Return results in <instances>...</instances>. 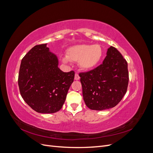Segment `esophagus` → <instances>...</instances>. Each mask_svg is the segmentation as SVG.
Returning a JSON list of instances; mask_svg holds the SVG:
<instances>
[{
  "label": "esophagus",
  "mask_w": 153,
  "mask_h": 153,
  "mask_svg": "<svg viewBox=\"0 0 153 153\" xmlns=\"http://www.w3.org/2000/svg\"><path fill=\"white\" fill-rule=\"evenodd\" d=\"M80 79V76L78 75V74L77 73H75V80H78Z\"/></svg>",
  "instance_id": "1"
}]
</instances>
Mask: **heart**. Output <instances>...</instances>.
<instances>
[{"instance_id": "b5f03b06", "label": "heart", "mask_w": 153, "mask_h": 153, "mask_svg": "<svg viewBox=\"0 0 153 153\" xmlns=\"http://www.w3.org/2000/svg\"><path fill=\"white\" fill-rule=\"evenodd\" d=\"M103 56V49L99 45H80L73 46L67 50L66 57L69 61L78 62L83 69H91L98 65ZM66 61V59H64Z\"/></svg>"}]
</instances>
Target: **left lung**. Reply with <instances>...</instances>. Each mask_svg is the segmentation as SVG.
<instances>
[{"mask_svg":"<svg viewBox=\"0 0 153 153\" xmlns=\"http://www.w3.org/2000/svg\"><path fill=\"white\" fill-rule=\"evenodd\" d=\"M106 55L100 66L79 73L84 100L91 110H103L114 107L127 91L129 82L127 61L112 46Z\"/></svg>","mask_w":153,"mask_h":153,"instance_id":"8db88e82","label":"left lung"}]
</instances>
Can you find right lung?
<instances>
[{
	"instance_id": "1",
	"label": "right lung",
	"mask_w": 153,
	"mask_h": 153,
	"mask_svg": "<svg viewBox=\"0 0 153 153\" xmlns=\"http://www.w3.org/2000/svg\"><path fill=\"white\" fill-rule=\"evenodd\" d=\"M75 71L64 73L47 44L36 45L23 57L18 83L22 98L36 112L52 114L61 109Z\"/></svg>"
}]
</instances>
